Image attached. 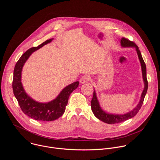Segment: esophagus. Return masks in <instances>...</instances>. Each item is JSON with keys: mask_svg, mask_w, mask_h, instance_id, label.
<instances>
[{"mask_svg": "<svg viewBox=\"0 0 160 160\" xmlns=\"http://www.w3.org/2000/svg\"><path fill=\"white\" fill-rule=\"evenodd\" d=\"M89 80V77L87 75H83L82 76L80 79V83H84L85 82H87L88 80Z\"/></svg>", "mask_w": 160, "mask_h": 160, "instance_id": "obj_1", "label": "esophagus"}]
</instances>
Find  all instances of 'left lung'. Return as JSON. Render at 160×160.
<instances>
[{
  "label": "left lung",
  "mask_w": 160,
  "mask_h": 160,
  "mask_svg": "<svg viewBox=\"0 0 160 160\" xmlns=\"http://www.w3.org/2000/svg\"><path fill=\"white\" fill-rule=\"evenodd\" d=\"M121 44H122V46L124 47V48H128V47L135 48V49L137 51V52H138V57H139V59L141 64L142 77H143L144 82V90L142 93L141 100H140V102L138 104V105L137 106V107L134 109H133L132 111H130L127 114H125V115H111V114L106 113L103 110H102L99 106V102L98 101L96 92L94 90L93 98L92 99V101H91V108H92L94 115L99 120L102 121L104 123H108V124L121 123V122L126 121V120L133 117L134 116H135L137 115V113H138L139 112V111L140 110V109L143 104L144 99L145 96L146 94L148 87V82L147 77H146V64L144 61V59L142 57L141 51L139 49L138 46L133 42L130 41L126 38H122L121 39Z\"/></svg>",
  "instance_id": "left-lung-1"
}]
</instances>
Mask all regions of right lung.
I'll list each match as a JSON object with an SVG mask.
<instances>
[{"label":"right lung","mask_w":160,"mask_h":160,"mask_svg":"<svg viewBox=\"0 0 160 160\" xmlns=\"http://www.w3.org/2000/svg\"><path fill=\"white\" fill-rule=\"evenodd\" d=\"M52 40V38L47 40L38 46L32 48L27 51L17 61L14 70L12 89L14 96L22 111L29 117L38 121H53L61 117L65 111L70 95L78 87L79 84L78 82H75L66 87L56 99L48 103L36 102L25 92L21 82L22 66L32 52Z\"/></svg>","instance_id":"1"}]
</instances>
